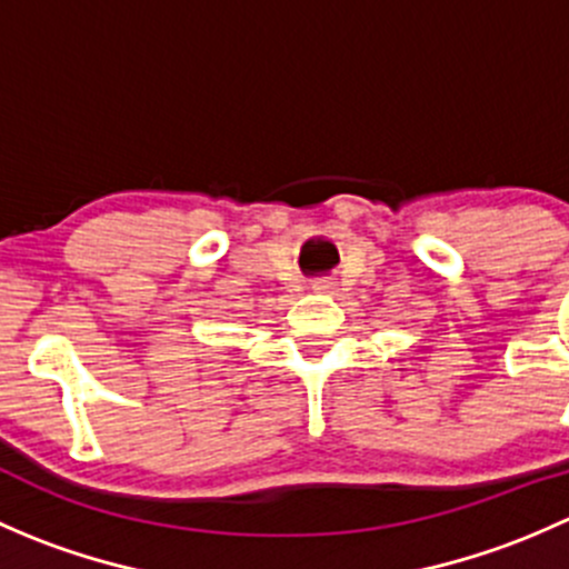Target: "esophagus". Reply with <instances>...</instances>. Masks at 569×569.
<instances>
[{"label": "esophagus", "instance_id": "34e87169", "mask_svg": "<svg viewBox=\"0 0 569 569\" xmlns=\"http://www.w3.org/2000/svg\"><path fill=\"white\" fill-rule=\"evenodd\" d=\"M336 280L332 278H317V280H311V289L317 291V295H332V291H336Z\"/></svg>", "mask_w": 569, "mask_h": 569}]
</instances>
